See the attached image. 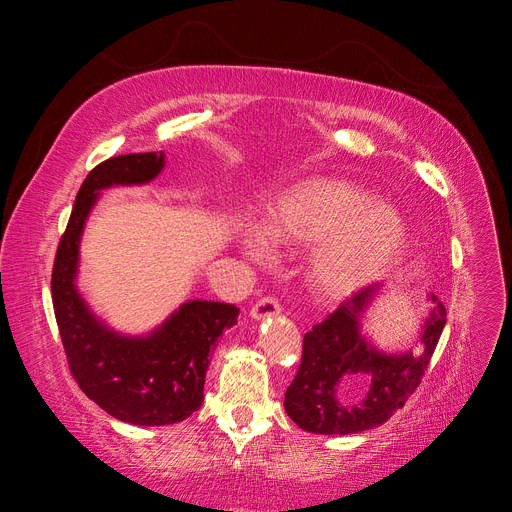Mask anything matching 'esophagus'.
Instances as JSON below:
<instances>
[{"mask_svg": "<svg viewBox=\"0 0 512 512\" xmlns=\"http://www.w3.org/2000/svg\"><path fill=\"white\" fill-rule=\"evenodd\" d=\"M282 312L280 303H277L273 297H262L252 309H250V316L254 320H265V318H271V316H277Z\"/></svg>", "mask_w": 512, "mask_h": 512, "instance_id": "1", "label": "esophagus"}]
</instances>
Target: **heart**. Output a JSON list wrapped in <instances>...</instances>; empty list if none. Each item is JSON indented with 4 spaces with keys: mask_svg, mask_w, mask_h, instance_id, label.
<instances>
[{
    "mask_svg": "<svg viewBox=\"0 0 512 512\" xmlns=\"http://www.w3.org/2000/svg\"><path fill=\"white\" fill-rule=\"evenodd\" d=\"M275 245L312 247L307 284L324 301H342L384 280L408 243V222L395 205L371 198L346 179L307 177L277 194L262 230L245 228L247 256L267 254Z\"/></svg>",
    "mask_w": 512,
    "mask_h": 512,
    "instance_id": "obj_1",
    "label": "heart"
}]
</instances>
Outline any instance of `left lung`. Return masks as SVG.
<instances>
[{"mask_svg": "<svg viewBox=\"0 0 512 512\" xmlns=\"http://www.w3.org/2000/svg\"><path fill=\"white\" fill-rule=\"evenodd\" d=\"M374 284L344 301L303 337V359L286 389L284 408L301 429L350 436L374 429L404 408L425 376L446 324V309L429 294L421 352H382L361 333V320L376 301Z\"/></svg>", "mask_w": 512, "mask_h": 512, "instance_id": "left-lung-1", "label": "left lung"}]
</instances>
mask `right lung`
Masks as SVG:
<instances>
[{"label":"right lung","instance_id":"add662e5","mask_svg":"<svg viewBox=\"0 0 512 512\" xmlns=\"http://www.w3.org/2000/svg\"><path fill=\"white\" fill-rule=\"evenodd\" d=\"M162 168L164 153L151 151L117 156L91 170L76 194L51 277L57 327L74 380L104 412L141 427L173 425L200 408L211 352L239 316L230 303L196 299L147 335H123L106 327L76 288L81 237L100 192L149 183Z\"/></svg>","mask_w":512,"mask_h":512}]
</instances>
